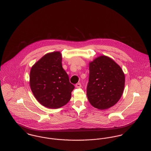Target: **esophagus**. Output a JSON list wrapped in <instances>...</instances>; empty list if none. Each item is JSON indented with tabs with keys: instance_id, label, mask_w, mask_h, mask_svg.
<instances>
[{
	"instance_id": "1",
	"label": "esophagus",
	"mask_w": 151,
	"mask_h": 151,
	"mask_svg": "<svg viewBox=\"0 0 151 151\" xmlns=\"http://www.w3.org/2000/svg\"><path fill=\"white\" fill-rule=\"evenodd\" d=\"M81 86H82V85L81 83H78L75 85V87L77 88H81Z\"/></svg>"
}]
</instances>
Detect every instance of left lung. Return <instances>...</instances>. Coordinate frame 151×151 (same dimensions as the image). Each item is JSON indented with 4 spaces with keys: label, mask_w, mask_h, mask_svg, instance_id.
Returning <instances> with one entry per match:
<instances>
[{
    "label": "left lung",
    "mask_w": 151,
    "mask_h": 151,
    "mask_svg": "<svg viewBox=\"0 0 151 151\" xmlns=\"http://www.w3.org/2000/svg\"><path fill=\"white\" fill-rule=\"evenodd\" d=\"M125 76L120 66L106 56H100L89 64L86 93L94 107L104 110L116 104L122 94Z\"/></svg>",
    "instance_id": "obj_1"
}]
</instances>
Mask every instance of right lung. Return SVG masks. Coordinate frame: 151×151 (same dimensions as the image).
I'll return each instance as SVG.
<instances>
[{
  "label": "right lung",
  "mask_w": 151,
  "mask_h": 151,
  "mask_svg": "<svg viewBox=\"0 0 151 151\" xmlns=\"http://www.w3.org/2000/svg\"><path fill=\"white\" fill-rule=\"evenodd\" d=\"M61 62L60 52H54L44 55L31 69V91L39 103L50 109L65 105L75 88Z\"/></svg>",
  "instance_id": "1"
}]
</instances>
